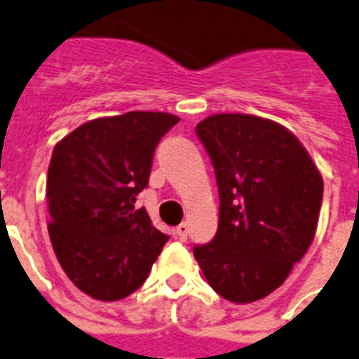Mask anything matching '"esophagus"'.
<instances>
[{
    "label": "esophagus",
    "mask_w": 359,
    "mask_h": 359,
    "mask_svg": "<svg viewBox=\"0 0 359 359\" xmlns=\"http://www.w3.org/2000/svg\"><path fill=\"white\" fill-rule=\"evenodd\" d=\"M187 236H189V224H187V223L177 224V226H176V237H177V239L185 241Z\"/></svg>",
    "instance_id": "34e87169"
}]
</instances>
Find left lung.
<instances>
[{
  "label": "left lung",
  "mask_w": 359,
  "mask_h": 359,
  "mask_svg": "<svg viewBox=\"0 0 359 359\" xmlns=\"http://www.w3.org/2000/svg\"><path fill=\"white\" fill-rule=\"evenodd\" d=\"M219 189L214 239L194 257L215 293L236 304L284 284L315 239L323 180L297 136L280 123L241 113L196 126Z\"/></svg>",
  "instance_id": "8db88e82"
}]
</instances>
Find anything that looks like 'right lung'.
I'll list each match as a JSON object with an SVG mask.
<instances>
[{
    "instance_id": "obj_1",
    "label": "right lung",
    "mask_w": 359,
    "mask_h": 359,
    "mask_svg": "<svg viewBox=\"0 0 359 359\" xmlns=\"http://www.w3.org/2000/svg\"><path fill=\"white\" fill-rule=\"evenodd\" d=\"M180 118L129 111L82 123L53 147L46 182L53 252L86 294L113 302L147 278L169 241L135 208L154 149Z\"/></svg>"
}]
</instances>
